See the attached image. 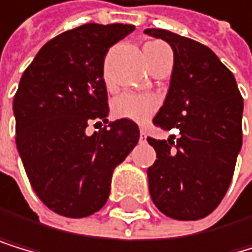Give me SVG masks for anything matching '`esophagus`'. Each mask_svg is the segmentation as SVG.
I'll return each instance as SVG.
<instances>
[{
    "instance_id": "obj_1",
    "label": "esophagus",
    "mask_w": 252,
    "mask_h": 252,
    "mask_svg": "<svg viewBox=\"0 0 252 252\" xmlns=\"http://www.w3.org/2000/svg\"><path fill=\"white\" fill-rule=\"evenodd\" d=\"M146 140V131L145 129H140V142H145Z\"/></svg>"
}]
</instances>
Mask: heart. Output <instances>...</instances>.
I'll list each match as a JSON object with an SVG mask.
<instances>
[{
	"instance_id": "heart-1",
	"label": "heart",
	"mask_w": 252,
	"mask_h": 252,
	"mask_svg": "<svg viewBox=\"0 0 252 252\" xmlns=\"http://www.w3.org/2000/svg\"><path fill=\"white\" fill-rule=\"evenodd\" d=\"M159 101L156 96L148 93L126 92L115 96L112 101V112L118 118H127L137 123H145L157 110Z\"/></svg>"
}]
</instances>
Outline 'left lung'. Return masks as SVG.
<instances>
[{"label":"left lung","mask_w":252,"mask_h":252,"mask_svg":"<svg viewBox=\"0 0 252 252\" xmlns=\"http://www.w3.org/2000/svg\"><path fill=\"white\" fill-rule=\"evenodd\" d=\"M173 49L174 65L163 106L153 123L179 129L173 140L148 138L156 162L148 186L156 207L174 220L212 214L229 189L242 150L243 98L234 74L206 45L165 29H145Z\"/></svg>","instance_id":"8db88e82"}]
</instances>
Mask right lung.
Returning a JSON list of instances; mask_svg holds the SVG:
<instances>
[{"label":"right lung","instance_id":"add662e5","mask_svg":"<svg viewBox=\"0 0 252 252\" xmlns=\"http://www.w3.org/2000/svg\"><path fill=\"white\" fill-rule=\"evenodd\" d=\"M134 29L87 23L66 31L42 46L20 79L13 98L17 150L37 196L59 215L98 212L112 173L138 142L134 121L109 123L104 82L109 48ZM93 119L108 126L87 134Z\"/></svg>","mask_w":252,"mask_h":252}]
</instances>
